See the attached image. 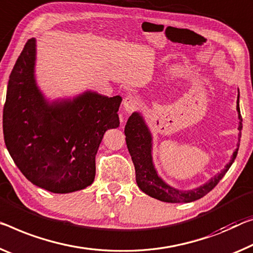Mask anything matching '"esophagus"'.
<instances>
[{"label":"esophagus","mask_w":253,"mask_h":253,"mask_svg":"<svg viewBox=\"0 0 253 253\" xmlns=\"http://www.w3.org/2000/svg\"><path fill=\"white\" fill-rule=\"evenodd\" d=\"M139 105V99L138 97H135L134 95H126V97H124L123 99V107L124 110L127 111V112H132L134 111L135 108L138 107Z\"/></svg>","instance_id":"34e87169"}]
</instances>
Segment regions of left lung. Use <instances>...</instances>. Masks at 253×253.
I'll list each match as a JSON object with an SVG mask.
<instances>
[{
	"label": "left lung",
	"instance_id": "obj_1",
	"mask_svg": "<svg viewBox=\"0 0 253 253\" xmlns=\"http://www.w3.org/2000/svg\"><path fill=\"white\" fill-rule=\"evenodd\" d=\"M239 91V89H238ZM239 96L238 102H236V111H238L239 118V126L240 131L239 137H241V130H242V118H241L240 105H239ZM126 140L127 150L131 155L132 162L134 164L135 169V181L142 192L148 194L151 198L164 201V203L170 204H180V203H192L194 200L200 199L206 196L209 191L215 188L217 183L223 178L226 172L230 169L233 162L238 155L239 142L236 145V149L233 151L230 162L227 163L223 169L219 173H217L215 176L209 178L207 182L201 184L197 188L191 190H181L163 180L159 176L156 167H155L153 161V133L149 129L148 124L146 123L145 118L140 112H133L127 120L126 129Z\"/></svg>",
	"mask_w": 253,
	"mask_h": 253
}]
</instances>
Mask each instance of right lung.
<instances>
[{
	"mask_svg": "<svg viewBox=\"0 0 253 253\" xmlns=\"http://www.w3.org/2000/svg\"><path fill=\"white\" fill-rule=\"evenodd\" d=\"M36 55L32 38L10 75L3 108L5 146L33 184L53 193L79 191L94 182L105 132L120 126L122 97L84 90L49 99L37 84Z\"/></svg>",
	"mask_w": 253,
	"mask_h": 253,
	"instance_id": "1",
	"label": "right lung"
}]
</instances>
